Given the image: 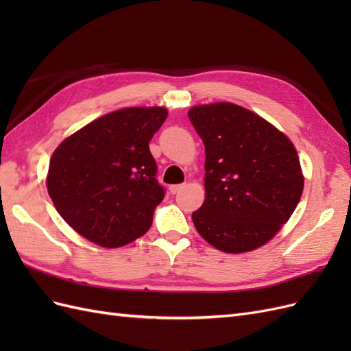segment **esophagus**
I'll return each mask as SVG.
<instances>
[{
	"mask_svg": "<svg viewBox=\"0 0 351 351\" xmlns=\"http://www.w3.org/2000/svg\"><path fill=\"white\" fill-rule=\"evenodd\" d=\"M183 187H184V184H173V186H169V193L176 195V193H178L180 190H182Z\"/></svg>",
	"mask_w": 351,
	"mask_h": 351,
	"instance_id": "34e87169",
	"label": "esophagus"
}]
</instances>
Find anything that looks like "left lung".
I'll return each instance as SVG.
<instances>
[{
  "label": "left lung",
  "mask_w": 351,
  "mask_h": 351,
  "mask_svg": "<svg viewBox=\"0 0 351 351\" xmlns=\"http://www.w3.org/2000/svg\"><path fill=\"white\" fill-rule=\"evenodd\" d=\"M189 119L206 154V196L192 215L197 232L227 253L261 247L302 197L295 147L267 120L236 104L199 105Z\"/></svg>",
  "instance_id": "left-lung-1"
}]
</instances>
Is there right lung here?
<instances>
[{
  "label": "right lung",
  "instance_id": "right-lung-1",
  "mask_svg": "<svg viewBox=\"0 0 351 351\" xmlns=\"http://www.w3.org/2000/svg\"><path fill=\"white\" fill-rule=\"evenodd\" d=\"M162 107L110 112L62 142L49 161L48 193L80 236L121 247L151 228L165 190L149 141L167 119Z\"/></svg>",
  "mask_w": 351,
  "mask_h": 351
}]
</instances>
